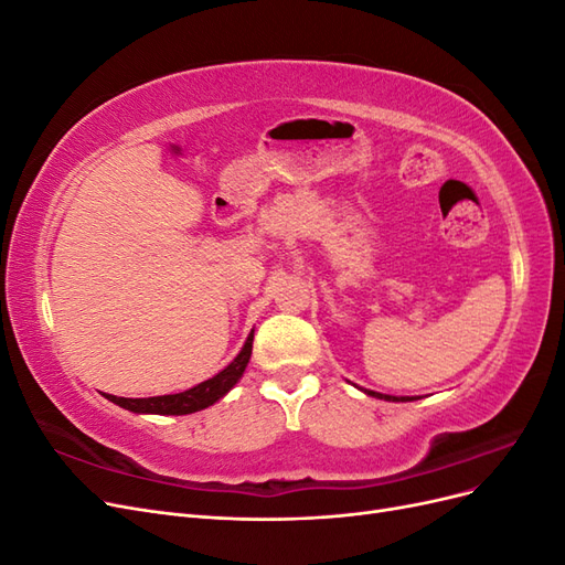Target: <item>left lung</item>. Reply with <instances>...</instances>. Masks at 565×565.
I'll return each mask as SVG.
<instances>
[{
	"label": "left lung",
	"mask_w": 565,
	"mask_h": 565,
	"mask_svg": "<svg viewBox=\"0 0 565 565\" xmlns=\"http://www.w3.org/2000/svg\"><path fill=\"white\" fill-rule=\"evenodd\" d=\"M367 396H372V398H384V401H393V403H405V401H415L413 396H386V393H377V391H367V388H363Z\"/></svg>",
	"instance_id": "left-lung-1"
}]
</instances>
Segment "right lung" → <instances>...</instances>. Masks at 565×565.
Segmentation results:
<instances>
[{
	"mask_svg": "<svg viewBox=\"0 0 565 565\" xmlns=\"http://www.w3.org/2000/svg\"><path fill=\"white\" fill-rule=\"evenodd\" d=\"M252 341H254V330L249 332L243 351L233 358V363L228 367L214 374L212 380L202 382L188 391L169 393V396H152V398H117V396L106 393V398L119 407L129 409V413H139V415H191V413H198V409L210 407L218 398H224L226 393L237 384V380L243 377V372H245V367L249 363V355H252Z\"/></svg>",
	"mask_w": 565,
	"mask_h": 565,
	"instance_id": "obj_1",
	"label": "right lung"
}]
</instances>
